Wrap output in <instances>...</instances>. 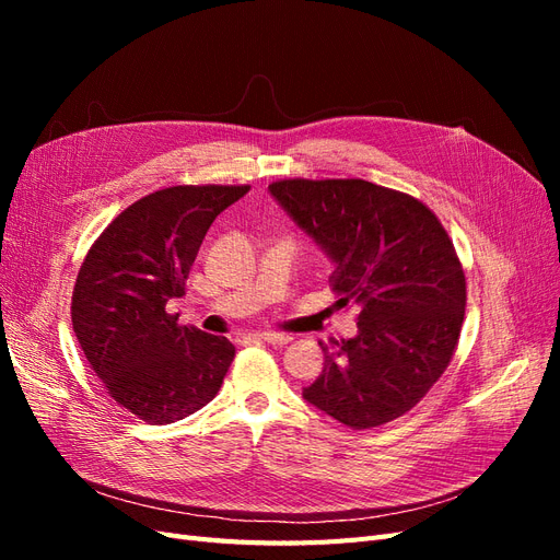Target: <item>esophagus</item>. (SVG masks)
<instances>
[{
	"mask_svg": "<svg viewBox=\"0 0 560 560\" xmlns=\"http://www.w3.org/2000/svg\"><path fill=\"white\" fill-rule=\"evenodd\" d=\"M259 338H261V341L270 343V346H287V343L292 341V336H287V334H273V331H264V334H259Z\"/></svg>",
	"mask_w": 560,
	"mask_h": 560,
	"instance_id": "34e87169",
	"label": "esophagus"
}]
</instances>
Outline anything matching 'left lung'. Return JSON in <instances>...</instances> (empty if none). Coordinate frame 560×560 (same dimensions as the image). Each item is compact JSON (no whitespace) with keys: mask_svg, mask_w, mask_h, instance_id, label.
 <instances>
[{"mask_svg":"<svg viewBox=\"0 0 560 560\" xmlns=\"http://www.w3.org/2000/svg\"><path fill=\"white\" fill-rule=\"evenodd\" d=\"M278 206L334 264L358 336L329 350L303 399L352 430L404 416L448 366L465 317V273L444 226L420 200L364 179H282Z\"/></svg>","mask_w":560,"mask_h":560,"instance_id":"1","label":"left lung"}]
</instances>
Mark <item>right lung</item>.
Segmentation results:
<instances>
[{"label": "right lung", "instance_id": "1", "mask_svg": "<svg viewBox=\"0 0 560 560\" xmlns=\"http://www.w3.org/2000/svg\"><path fill=\"white\" fill-rule=\"evenodd\" d=\"M249 186H171L132 202L95 241L72 294V327L116 404L151 422L182 420L222 387L235 348L226 336L179 327L167 301L208 229Z\"/></svg>", "mask_w": 560, "mask_h": 560}]
</instances>
